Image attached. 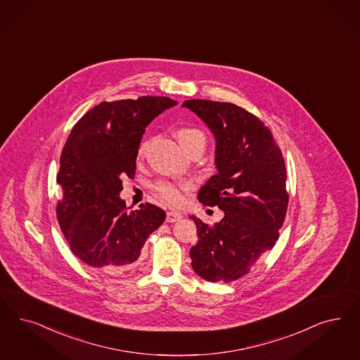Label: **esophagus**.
Here are the masks:
<instances>
[{
  "label": "esophagus",
  "mask_w": 360,
  "mask_h": 360,
  "mask_svg": "<svg viewBox=\"0 0 360 360\" xmlns=\"http://www.w3.org/2000/svg\"><path fill=\"white\" fill-rule=\"evenodd\" d=\"M183 214L180 212H167V222H176V221L181 220Z\"/></svg>",
  "instance_id": "esophagus-1"
}]
</instances>
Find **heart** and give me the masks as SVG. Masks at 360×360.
I'll use <instances>...</instances> for the list:
<instances>
[{"instance_id":"1","label":"heart","mask_w":360,"mask_h":360,"mask_svg":"<svg viewBox=\"0 0 360 360\" xmlns=\"http://www.w3.org/2000/svg\"><path fill=\"white\" fill-rule=\"evenodd\" d=\"M176 138L186 153L195 148H200L204 151L205 144H207L205 134L198 127H191V126L180 127L176 131ZM147 147H148V141L144 140L140 144L139 151H138L139 158L146 153ZM189 186H191L186 183L160 181L155 186V191H156V195L162 198L164 202H167L169 205H180L186 200V192L189 189Z\"/></svg>"}]
</instances>
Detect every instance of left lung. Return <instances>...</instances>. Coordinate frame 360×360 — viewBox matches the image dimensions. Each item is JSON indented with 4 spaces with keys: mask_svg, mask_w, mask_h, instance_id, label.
Listing matches in <instances>:
<instances>
[{
    "mask_svg": "<svg viewBox=\"0 0 360 360\" xmlns=\"http://www.w3.org/2000/svg\"><path fill=\"white\" fill-rule=\"evenodd\" d=\"M183 107L216 140L217 174L200 188L198 201L224 212L214 225L191 216L198 236L189 252L192 267L209 282H232L278 240L289 204L285 162L270 129L244 108L205 99L186 101Z\"/></svg>",
    "mask_w": 360,
    "mask_h": 360,
    "instance_id": "8db88e82",
    "label": "left lung"
}]
</instances>
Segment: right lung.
Masks as SVG:
<instances>
[{
    "mask_svg": "<svg viewBox=\"0 0 360 360\" xmlns=\"http://www.w3.org/2000/svg\"><path fill=\"white\" fill-rule=\"evenodd\" d=\"M176 105L167 96L102 102L71 129L57 174L63 191L57 216L71 252L86 265L126 270L165 220V212L150 202L127 212L119 195L122 179L135 176L146 127Z\"/></svg>",
    "mask_w": 360,
    "mask_h": 360,
    "instance_id": "right-lung-1",
    "label": "right lung"
}]
</instances>
